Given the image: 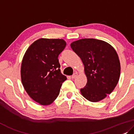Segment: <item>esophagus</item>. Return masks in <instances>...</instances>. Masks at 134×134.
Returning a JSON list of instances; mask_svg holds the SVG:
<instances>
[{
  "label": "esophagus",
  "mask_w": 134,
  "mask_h": 134,
  "mask_svg": "<svg viewBox=\"0 0 134 134\" xmlns=\"http://www.w3.org/2000/svg\"><path fill=\"white\" fill-rule=\"evenodd\" d=\"M77 76H78V73L75 72V73H73V75H72V76H71V78L74 79V78H76V77Z\"/></svg>",
  "instance_id": "obj_1"
}]
</instances>
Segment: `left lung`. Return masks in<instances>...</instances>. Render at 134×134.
<instances>
[{
    "label": "left lung",
    "mask_w": 134,
    "mask_h": 134,
    "mask_svg": "<svg viewBox=\"0 0 134 134\" xmlns=\"http://www.w3.org/2000/svg\"><path fill=\"white\" fill-rule=\"evenodd\" d=\"M71 48L80 56L87 78L81 88L87 100L97 102L110 94L120 75V63L115 49L108 43L95 39H82L71 43Z\"/></svg>",
    "instance_id": "left-lung-1"
}]
</instances>
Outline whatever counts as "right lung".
<instances>
[{
  "label": "right lung",
  "instance_id": "1",
  "mask_svg": "<svg viewBox=\"0 0 134 134\" xmlns=\"http://www.w3.org/2000/svg\"><path fill=\"white\" fill-rule=\"evenodd\" d=\"M66 46L60 39H39L26 51L21 64V80L27 93L41 105H48L59 95L67 80L60 70L58 56Z\"/></svg>",
  "mask_w": 134,
  "mask_h": 134
}]
</instances>
